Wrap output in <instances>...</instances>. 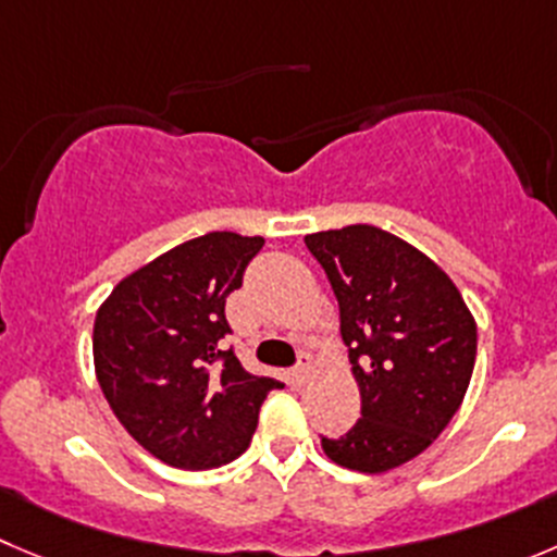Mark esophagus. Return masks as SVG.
<instances>
[{
  "mask_svg": "<svg viewBox=\"0 0 557 557\" xmlns=\"http://www.w3.org/2000/svg\"><path fill=\"white\" fill-rule=\"evenodd\" d=\"M309 377H311V361H309V355H300V363L293 369V383H295V385H304Z\"/></svg>",
  "mask_w": 557,
  "mask_h": 557,
  "instance_id": "esophagus-1",
  "label": "esophagus"
}]
</instances>
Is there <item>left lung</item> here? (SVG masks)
Returning a JSON list of instances; mask_svg holds the SVG:
<instances>
[{
	"label": "left lung",
	"instance_id": "obj_1",
	"mask_svg": "<svg viewBox=\"0 0 557 557\" xmlns=\"http://www.w3.org/2000/svg\"><path fill=\"white\" fill-rule=\"evenodd\" d=\"M338 300L361 418L322 451L358 473H385L426 451L473 377L475 320L426 253L369 224L306 235Z\"/></svg>",
	"mask_w": 557,
	"mask_h": 557
}]
</instances>
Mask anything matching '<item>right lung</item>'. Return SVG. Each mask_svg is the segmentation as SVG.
Returning <instances> with one entry per match:
<instances>
[{
    "instance_id": "right-lung-1",
    "label": "right lung",
    "mask_w": 557,
    "mask_h": 557,
    "mask_svg": "<svg viewBox=\"0 0 557 557\" xmlns=\"http://www.w3.org/2000/svg\"><path fill=\"white\" fill-rule=\"evenodd\" d=\"M262 237L210 232L116 284L92 331L106 401L145 451L180 470H213L248 448L259 407L284 383L248 374L224 306Z\"/></svg>"
}]
</instances>
